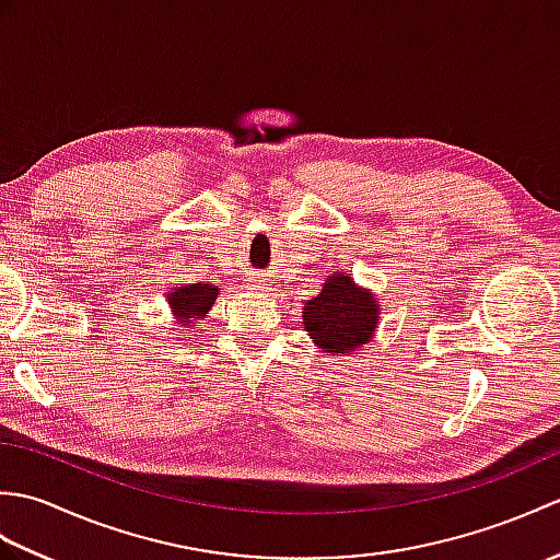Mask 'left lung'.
Instances as JSON below:
<instances>
[{
    "instance_id": "8db88e82",
    "label": "left lung",
    "mask_w": 560,
    "mask_h": 560,
    "mask_svg": "<svg viewBox=\"0 0 560 560\" xmlns=\"http://www.w3.org/2000/svg\"><path fill=\"white\" fill-rule=\"evenodd\" d=\"M380 303L371 289L353 277L335 271L325 279L323 291L303 305V327L315 347L327 355H349L375 339Z\"/></svg>"
}]
</instances>
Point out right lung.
Wrapping results in <instances>:
<instances>
[{
    "instance_id": "right-lung-1",
    "label": "right lung",
    "mask_w": 560,
    "mask_h": 560,
    "mask_svg": "<svg viewBox=\"0 0 560 560\" xmlns=\"http://www.w3.org/2000/svg\"><path fill=\"white\" fill-rule=\"evenodd\" d=\"M217 299L219 287H211V283H177V287L165 293L173 319L187 329H192L197 325V319L207 317Z\"/></svg>"
}]
</instances>
